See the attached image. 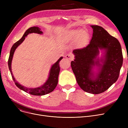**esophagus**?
I'll return each instance as SVG.
<instances>
[{
	"label": "esophagus",
	"mask_w": 128,
	"mask_h": 128,
	"mask_svg": "<svg viewBox=\"0 0 128 128\" xmlns=\"http://www.w3.org/2000/svg\"><path fill=\"white\" fill-rule=\"evenodd\" d=\"M65 58H68V60H72V59H73L74 58V56L72 55V54H66L65 56Z\"/></svg>",
	"instance_id": "1"
}]
</instances>
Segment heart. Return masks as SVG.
I'll return each instance as SVG.
<instances>
[{
	"instance_id": "b5f03b06",
	"label": "heart",
	"mask_w": 128,
	"mask_h": 128,
	"mask_svg": "<svg viewBox=\"0 0 128 128\" xmlns=\"http://www.w3.org/2000/svg\"><path fill=\"white\" fill-rule=\"evenodd\" d=\"M65 42H69L75 39L76 45L78 46H86L89 42V35L86 32L80 30H75L69 32L63 37Z\"/></svg>"
}]
</instances>
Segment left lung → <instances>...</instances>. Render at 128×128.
I'll return each instance as SVG.
<instances>
[{
  "label": "left lung",
  "instance_id": "8db88e82",
  "mask_svg": "<svg viewBox=\"0 0 128 128\" xmlns=\"http://www.w3.org/2000/svg\"><path fill=\"white\" fill-rule=\"evenodd\" d=\"M93 36L90 44L81 49L74 50L75 59L71 62V67L76 81L85 92L92 94L104 92L115 83L118 78L123 63L122 49L120 42L98 25H91ZM99 49H105L106 54L99 64L96 58ZM95 65L100 67L96 76L92 72Z\"/></svg>",
  "mask_w": 128,
  "mask_h": 128
}]
</instances>
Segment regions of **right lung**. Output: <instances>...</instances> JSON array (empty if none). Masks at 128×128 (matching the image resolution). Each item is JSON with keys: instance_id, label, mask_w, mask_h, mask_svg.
<instances>
[{"instance_id": "obj_1", "label": "right lung", "mask_w": 128, "mask_h": 128, "mask_svg": "<svg viewBox=\"0 0 128 128\" xmlns=\"http://www.w3.org/2000/svg\"><path fill=\"white\" fill-rule=\"evenodd\" d=\"M33 32L37 33L39 34H41L43 33L40 30V28L37 26L32 27V28H28L27 30L25 32L23 37L12 46L10 50V56L8 59V66L13 81L14 82L16 85L19 89L23 90L24 91L27 93H28L32 95L40 96L46 94H48L52 92L56 88L58 82V77L60 71L59 63L60 60L63 58V57H60L58 61L54 64H53L52 66L50 71L49 78L48 80H46V82L42 86L38 87V88H26V87H25L21 85L18 82H16V80H15V78L13 76L11 70V62L13 56V54H14V52L17 47L24 41L25 37L28 36L29 34Z\"/></svg>"}]
</instances>
